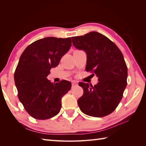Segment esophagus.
I'll use <instances>...</instances> for the list:
<instances>
[{
    "instance_id": "1",
    "label": "esophagus",
    "mask_w": 146,
    "mask_h": 146,
    "mask_svg": "<svg viewBox=\"0 0 146 146\" xmlns=\"http://www.w3.org/2000/svg\"><path fill=\"white\" fill-rule=\"evenodd\" d=\"M77 85H78V84H77L76 82H73L72 84V88H74V87L77 86Z\"/></svg>"
}]
</instances>
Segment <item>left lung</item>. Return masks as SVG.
<instances>
[{
    "instance_id": "8db88e82",
    "label": "left lung",
    "mask_w": 146,
    "mask_h": 146,
    "mask_svg": "<svg viewBox=\"0 0 146 146\" xmlns=\"http://www.w3.org/2000/svg\"><path fill=\"white\" fill-rule=\"evenodd\" d=\"M72 41L77 49L86 52V70L94 72L99 81L94 86L79 83L84 90L77 100L80 111L96 117L111 114L121 102L127 86V67L121 51L98 32L72 37Z\"/></svg>"
}]
</instances>
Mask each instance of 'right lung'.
<instances>
[{
    "mask_svg": "<svg viewBox=\"0 0 146 146\" xmlns=\"http://www.w3.org/2000/svg\"><path fill=\"white\" fill-rule=\"evenodd\" d=\"M71 45L70 37H46L29 45L21 56L14 73L15 84L19 100L34 119H50L60 112L61 99L72 85L66 80L51 82L47 77Z\"/></svg>",
    "mask_w": 146,
    "mask_h": 146,
    "instance_id": "right-lung-1",
    "label": "right lung"
}]
</instances>
